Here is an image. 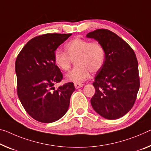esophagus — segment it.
<instances>
[{"mask_svg": "<svg viewBox=\"0 0 151 151\" xmlns=\"http://www.w3.org/2000/svg\"><path fill=\"white\" fill-rule=\"evenodd\" d=\"M83 86V84L80 83H75V87L76 88H78L80 87H82Z\"/></svg>", "mask_w": 151, "mask_h": 151, "instance_id": "esophagus-1", "label": "esophagus"}]
</instances>
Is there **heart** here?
Segmentation results:
<instances>
[{
	"mask_svg": "<svg viewBox=\"0 0 151 151\" xmlns=\"http://www.w3.org/2000/svg\"><path fill=\"white\" fill-rule=\"evenodd\" d=\"M75 60L76 66L67 74L66 79L81 83L88 78L90 72L97 73L103 68L106 60L104 47L98 42L77 37L65 45V52L56 50L54 54L55 64L63 71H68Z\"/></svg>",
	"mask_w": 151,
	"mask_h": 151,
	"instance_id": "heart-1",
	"label": "heart"
}]
</instances>
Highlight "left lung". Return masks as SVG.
<instances>
[{
	"label": "left lung",
	"instance_id": "1",
	"mask_svg": "<svg viewBox=\"0 0 151 151\" xmlns=\"http://www.w3.org/2000/svg\"><path fill=\"white\" fill-rule=\"evenodd\" d=\"M87 37L101 43L106 52L103 68L93 83V108L108 119L121 118L132 109L140 87L138 64L133 49L116 33L106 29L88 33Z\"/></svg>",
	"mask_w": 151,
	"mask_h": 151
}]
</instances>
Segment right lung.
I'll list each match as a JSON object with an SVG mask.
<instances>
[{
  "mask_svg": "<svg viewBox=\"0 0 151 151\" xmlns=\"http://www.w3.org/2000/svg\"><path fill=\"white\" fill-rule=\"evenodd\" d=\"M72 34L45 33L32 38L25 45L15 62L17 92L27 113L35 120L51 123L66 113L73 83L55 88L63 75L54 60L60 45Z\"/></svg>",
  "mask_w": 151,
  "mask_h": 151,
  "instance_id": "right-lung-1",
  "label": "right lung"
}]
</instances>
